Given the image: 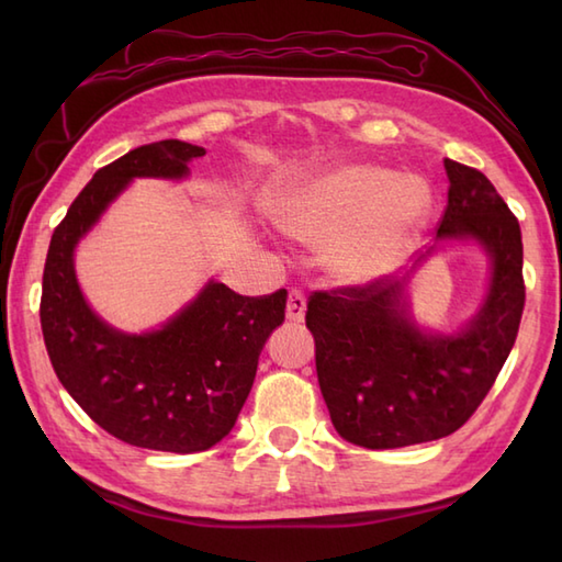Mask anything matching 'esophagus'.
Segmentation results:
<instances>
[{"label":"esophagus","mask_w":562,"mask_h":562,"mask_svg":"<svg viewBox=\"0 0 562 562\" xmlns=\"http://www.w3.org/2000/svg\"><path fill=\"white\" fill-rule=\"evenodd\" d=\"M306 314V296L300 290H292L288 296V318L294 324H302Z\"/></svg>","instance_id":"obj_1"}]
</instances>
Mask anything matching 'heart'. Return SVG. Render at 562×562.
Masks as SVG:
<instances>
[{"instance_id":"1","label":"heart","mask_w":562,"mask_h":562,"mask_svg":"<svg viewBox=\"0 0 562 562\" xmlns=\"http://www.w3.org/2000/svg\"><path fill=\"white\" fill-rule=\"evenodd\" d=\"M432 212V190L417 176L348 161L308 176L282 198L278 224L296 241L324 248L342 288H374L396 274Z\"/></svg>"}]
</instances>
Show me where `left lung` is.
I'll use <instances>...</instances> for the list:
<instances>
[{"mask_svg":"<svg viewBox=\"0 0 562 562\" xmlns=\"http://www.w3.org/2000/svg\"><path fill=\"white\" fill-rule=\"evenodd\" d=\"M445 169L449 200L437 241H475L491 258V284L469 324L457 333L417 326L405 296L408 278L314 292L306 304L321 393L333 427L357 447L398 449L457 432L493 389L517 340L519 222L481 171L451 159Z\"/></svg>","mask_w":562,"mask_h":562,"instance_id":"left-lung-1","label":"left lung"}]
</instances>
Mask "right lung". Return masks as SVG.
<instances>
[{
    "mask_svg": "<svg viewBox=\"0 0 562 562\" xmlns=\"http://www.w3.org/2000/svg\"><path fill=\"white\" fill-rule=\"evenodd\" d=\"M205 149L161 139L93 173L47 248L41 326L57 379L105 432L133 447L193 453L232 432L258 357L284 321L288 290L241 296L210 280L157 330L123 333L83 300L75 248L135 178L181 181Z\"/></svg>",
    "mask_w": 562,
    "mask_h": 562,
    "instance_id": "obj_1",
    "label": "right lung"
}]
</instances>
